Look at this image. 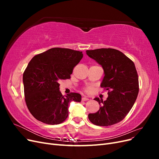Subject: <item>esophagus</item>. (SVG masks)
<instances>
[{
  "label": "esophagus",
  "instance_id": "esophagus-1",
  "mask_svg": "<svg viewBox=\"0 0 159 159\" xmlns=\"http://www.w3.org/2000/svg\"><path fill=\"white\" fill-rule=\"evenodd\" d=\"M81 99H82V101H88V100H89V99L88 98H86V97H83Z\"/></svg>",
  "mask_w": 159,
  "mask_h": 159
}]
</instances>
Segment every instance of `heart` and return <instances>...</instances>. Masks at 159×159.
Wrapping results in <instances>:
<instances>
[{"instance_id": "obj_1", "label": "heart", "mask_w": 159, "mask_h": 159, "mask_svg": "<svg viewBox=\"0 0 159 159\" xmlns=\"http://www.w3.org/2000/svg\"><path fill=\"white\" fill-rule=\"evenodd\" d=\"M90 90V88H85V91H89Z\"/></svg>"}]
</instances>
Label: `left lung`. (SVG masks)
<instances>
[{"label": "left lung", "instance_id": "obj_1", "mask_svg": "<svg viewBox=\"0 0 159 159\" xmlns=\"http://www.w3.org/2000/svg\"><path fill=\"white\" fill-rule=\"evenodd\" d=\"M86 54L102 66L104 77L101 87L108 90V98L98 111L89 113V121L95 125L107 127L126 117L133 107L139 93V78L133 61L123 53L113 48L87 50Z\"/></svg>", "mask_w": 159, "mask_h": 159}]
</instances>
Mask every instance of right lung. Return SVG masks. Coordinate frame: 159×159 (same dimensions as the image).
Returning <instances> with one entry per match:
<instances>
[{
	"label": "right lung",
	"mask_w": 159,
	"mask_h": 159,
	"mask_svg": "<svg viewBox=\"0 0 159 159\" xmlns=\"http://www.w3.org/2000/svg\"><path fill=\"white\" fill-rule=\"evenodd\" d=\"M82 57V52L61 48L32 57L23 74V84L25 102L34 117L49 125L61 123L68 116L70 103L81 102L80 93L62 95L59 81L70 78Z\"/></svg>",
	"instance_id": "1"
}]
</instances>
